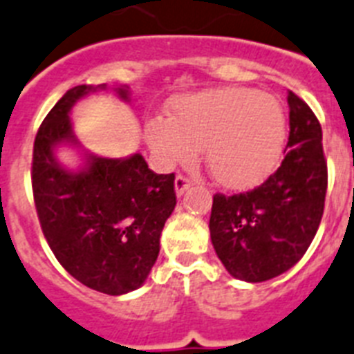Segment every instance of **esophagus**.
I'll use <instances>...</instances> for the list:
<instances>
[{
    "label": "esophagus",
    "instance_id": "34e87169",
    "mask_svg": "<svg viewBox=\"0 0 354 354\" xmlns=\"http://www.w3.org/2000/svg\"><path fill=\"white\" fill-rule=\"evenodd\" d=\"M191 187V180L185 178L183 174H178L176 180H174V191H176L178 196H183V192Z\"/></svg>",
    "mask_w": 354,
    "mask_h": 354
}]
</instances>
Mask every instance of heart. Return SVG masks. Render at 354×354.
<instances>
[{"label":"heart","instance_id":"heart-1","mask_svg":"<svg viewBox=\"0 0 354 354\" xmlns=\"http://www.w3.org/2000/svg\"><path fill=\"white\" fill-rule=\"evenodd\" d=\"M286 126V113L272 95L218 88L172 100L171 118H151L145 138L165 165L191 163L203 149L214 182L246 191L277 169Z\"/></svg>","mask_w":354,"mask_h":354}]
</instances>
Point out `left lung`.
<instances>
[{
	"instance_id": "8db88e82",
	"label": "left lung",
	"mask_w": 354,
	"mask_h": 354,
	"mask_svg": "<svg viewBox=\"0 0 354 354\" xmlns=\"http://www.w3.org/2000/svg\"><path fill=\"white\" fill-rule=\"evenodd\" d=\"M286 156L259 187L243 194H216L210 239L227 272L263 283L288 272L319 230L328 189L322 127L310 106L288 91Z\"/></svg>"
}]
</instances>
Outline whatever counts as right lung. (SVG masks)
Instances as JSON below:
<instances>
[{
    "instance_id": "obj_1",
    "label": "right lung",
    "mask_w": 354,
    "mask_h": 354,
    "mask_svg": "<svg viewBox=\"0 0 354 354\" xmlns=\"http://www.w3.org/2000/svg\"><path fill=\"white\" fill-rule=\"evenodd\" d=\"M106 84L75 86L41 124L34 142L32 191L43 234L62 268L106 295L140 288L156 263L163 225L176 207L174 174L151 171L140 153L127 158L84 154L77 171L55 156L61 145L79 147L70 111ZM129 100V88H115Z\"/></svg>"
}]
</instances>
